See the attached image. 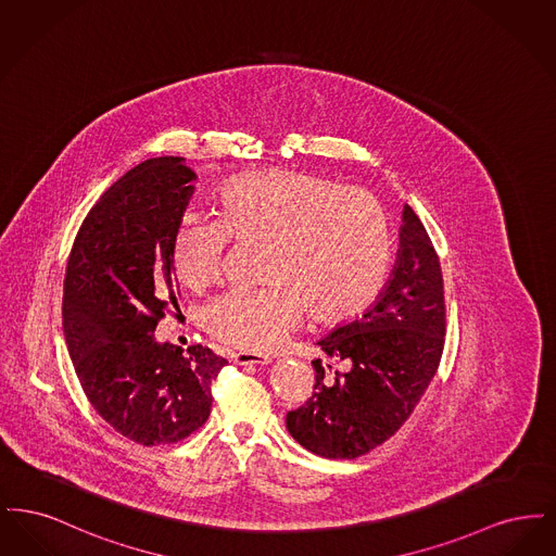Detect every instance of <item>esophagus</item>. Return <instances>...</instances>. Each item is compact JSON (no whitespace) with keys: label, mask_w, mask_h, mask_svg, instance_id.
<instances>
[{"label":"esophagus","mask_w":556,"mask_h":556,"mask_svg":"<svg viewBox=\"0 0 556 556\" xmlns=\"http://www.w3.org/2000/svg\"><path fill=\"white\" fill-rule=\"evenodd\" d=\"M229 358H231L233 363H238V365H258V367H263V365L270 363L268 356L256 354V352H231Z\"/></svg>","instance_id":"obj_1"}]
</instances>
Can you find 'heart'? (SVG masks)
I'll return each instance as SVG.
<instances>
[{
    "label": "heart",
    "instance_id": "heart-1",
    "mask_svg": "<svg viewBox=\"0 0 556 556\" xmlns=\"http://www.w3.org/2000/svg\"><path fill=\"white\" fill-rule=\"evenodd\" d=\"M229 238L263 243L266 286L218 295L202 327L243 352L277 348L302 313L320 325L361 317L383 290L392 258L390 223L370 193L300 168L236 177L214 195V223L184 218L170 241L179 286H214Z\"/></svg>",
    "mask_w": 556,
    "mask_h": 556
}]
</instances>
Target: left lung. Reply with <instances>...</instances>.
<instances>
[{
    "label": "left lung",
    "instance_id": "left-lung-1",
    "mask_svg": "<svg viewBox=\"0 0 556 556\" xmlns=\"http://www.w3.org/2000/svg\"><path fill=\"white\" fill-rule=\"evenodd\" d=\"M440 258L406 204L396 265L361 317L318 340L315 392L288 413L291 438L325 458H356L390 440L429 388L444 350ZM333 369V374L328 370Z\"/></svg>",
    "mask_w": 556,
    "mask_h": 556
}]
</instances>
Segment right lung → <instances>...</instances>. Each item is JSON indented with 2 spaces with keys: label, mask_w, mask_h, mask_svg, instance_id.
Wrapping results in <instances>:
<instances>
[{
  "label": "right lung",
  "mask_w": 556,
  "mask_h": 556,
  "mask_svg": "<svg viewBox=\"0 0 556 556\" xmlns=\"http://www.w3.org/2000/svg\"><path fill=\"white\" fill-rule=\"evenodd\" d=\"M195 173L162 156L125 173L85 216L73 243L62 329L80 388L98 415L143 446L175 444L206 424L212 381L227 365L204 345L154 338L177 306L170 241Z\"/></svg>",
  "instance_id": "right-lung-1"
}]
</instances>
